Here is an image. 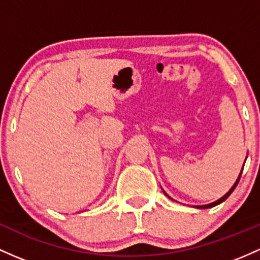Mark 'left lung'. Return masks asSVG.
I'll use <instances>...</instances> for the list:
<instances>
[{
	"label": "left lung",
	"mask_w": 260,
	"mask_h": 260,
	"mask_svg": "<svg viewBox=\"0 0 260 260\" xmlns=\"http://www.w3.org/2000/svg\"><path fill=\"white\" fill-rule=\"evenodd\" d=\"M246 159H247V158H246ZM243 167H244V165H243ZM242 171H243V168H242ZM242 171L240 172V176H238V178H237V180H236V182H235V184H233V185H232V188H231V189H230V190H229V191H227V193H226V194H224L222 198H220V199H217L216 201H214V203H210V204H206V205H198V206H195V208H197V209H209V208H214V206H216V205H218V204H221V203H222V201H224V200H226V199H227V198H229V197H230V195H231V193H232V191H233V190H235V188H236V186H237V184H238V182H240V178H241ZM163 193H165V195H166V197H168V198H169V199H171V200H173V199H172V198H171V197H169V195H168L167 193H166V191H165V190H163Z\"/></svg>",
	"instance_id": "1"
}]
</instances>
